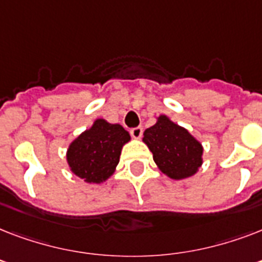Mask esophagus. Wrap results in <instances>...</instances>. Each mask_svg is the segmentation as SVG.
I'll use <instances>...</instances> for the list:
<instances>
[{"label":"esophagus","mask_w":262,"mask_h":262,"mask_svg":"<svg viewBox=\"0 0 262 262\" xmlns=\"http://www.w3.org/2000/svg\"><path fill=\"white\" fill-rule=\"evenodd\" d=\"M130 135H132V137L136 140L141 139V136H143V127L141 126L133 127V129H130Z\"/></svg>","instance_id":"obj_1"}]
</instances>
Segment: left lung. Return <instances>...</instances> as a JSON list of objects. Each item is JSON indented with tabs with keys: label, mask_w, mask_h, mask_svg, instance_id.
<instances>
[{
	"label": "left lung",
	"mask_w": 262,
	"mask_h": 262,
	"mask_svg": "<svg viewBox=\"0 0 262 262\" xmlns=\"http://www.w3.org/2000/svg\"><path fill=\"white\" fill-rule=\"evenodd\" d=\"M143 141L160 171L171 179L189 178L203 164L201 143L167 115H160L155 125L144 132Z\"/></svg>",
	"instance_id": "obj_1"
}]
</instances>
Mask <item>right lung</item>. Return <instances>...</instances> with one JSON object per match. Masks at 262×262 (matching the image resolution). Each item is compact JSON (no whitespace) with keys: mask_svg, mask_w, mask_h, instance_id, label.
<instances>
[{"mask_svg":"<svg viewBox=\"0 0 262 262\" xmlns=\"http://www.w3.org/2000/svg\"><path fill=\"white\" fill-rule=\"evenodd\" d=\"M127 141H130V135L121 125L96 119L68 148L71 171L88 183L104 182L114 174Z\"/></svg>","mask_w":262,"mask_h":262,"instance_id":"right-lung-1","label":"right lung"}]
</instances>
